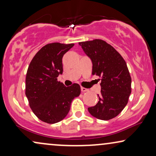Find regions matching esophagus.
<instances>
[{"label": "esophagus", "instance_id": "obj_1", "mask_svg": "<svg viewBox=\"0 0 156 156\" xmlns=\"http://www.w3.org/2000/svg\"><path fill=\"white\" fill-rule=\"evenodd\" d=\"M80 89H81V91L83 92V93H84V92H86V91H88V89L87 88H83V87H81L80 88Z\"/></svg>", "mask_w": 156, "mask_h": 156}]
</instances>
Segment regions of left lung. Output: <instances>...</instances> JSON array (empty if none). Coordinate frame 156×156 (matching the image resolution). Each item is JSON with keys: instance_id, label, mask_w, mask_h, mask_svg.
I'll return each mask as SVG.
<instances>
[{"instance_id": "1", "label": "left lung", "mask_w": 156, "mask_h": 156, "mask_svg": "<svg viewBox=\"0 0 156 156\" xmlns=\"http://www.w3.org/2000/svg\"><path fill=\"white\" fill-rule=\"evenodd\" d=\"M93 64L92 74L101 77V94L96 105L88 107L93 117L109 120L127 104L131 94V77L127 63L113 47L101 39L79 42Z\"/></svg>"}]
</instances>
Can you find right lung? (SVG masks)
Here are the masks:
<instances>
[{
  "mask_svg": "<svg viewBox=\"0 0 156 156\" xmlns=\"http://www.w3.org/2000/svg\"><path fill=\"white\" fill-rule=\"evenodd\" d=\"M74 44L45 45L31 61L26 77V96L31 110L42 122L55 124L68 115L70 104L80 94L78 83L66 87L58 81L62 74V57Z\"/></svg>",
  "mask_w": 156,
  "mask_h": 156,
  "instance_id": "right-lung-1",
  "label": "right lung"
}]
</instances>
